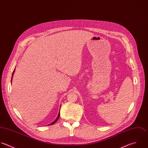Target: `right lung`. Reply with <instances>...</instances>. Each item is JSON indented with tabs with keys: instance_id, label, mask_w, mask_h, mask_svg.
<instances>
[{
	"instance_id": "obj_1",
	"label": "right lung",
	"mask_w": 148,
	"mask_h": 148,
	"mask_svg": "<svg viewBox=\"0 0 148 148\" xmlns=\"http://www.w3.org/2000/svg\"><path fill=\"white\" fill-rule=\"evenodd\" d=\"M15 69H14V71H13V73H12V77H11V82H12V76H13V75H14V72H15ZM60 111V110H59ZM59 116H60V111H59V114H58V117L56 118V119L52 122V123H51V124H49V125H48V126L49 125H53L55 123H56V122H57V121L58 120V119L59 118Z\"/></svg>"
}]
</instances>
